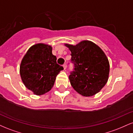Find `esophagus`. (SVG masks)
Listing matches in <instances>:
<instances>
[{
	"instance_id": "obj_1",
	"label": "esophagus",
	"mask_w": 133,
	"mask_h": 133,
	"mask_svg": "<svg viewBox=\"0 0 133 133\" xmlns=\"http://www.w3.org/2000/svg\"><path fill=\"white\" fill-rule=\"evenodd\" d=\"M63 68H64V69H66V68H67V64H64L63 65Z\"/></svg>"
}]
</instances>
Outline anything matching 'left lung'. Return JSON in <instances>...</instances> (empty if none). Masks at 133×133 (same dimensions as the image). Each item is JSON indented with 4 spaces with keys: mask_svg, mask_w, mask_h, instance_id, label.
<instances>
[{
    "mask_svg": "<svg viewBox=\"0 0 133 133\" xmlns=\"http://www.w3.org/2000/svg\"><path fill=\"white\" fill-rule=\"evenodd\" d=\"M65 45L71 52L74 66L69 76L72 87L86 97L99 92L108 82L109 73V61L103 50L89 41Z\"/></svg>",
    "mask_w": 133,
    "mask_h": 133,
    "instance_id": "8db88e82",
    "label": "left lung"
}]
</instances>
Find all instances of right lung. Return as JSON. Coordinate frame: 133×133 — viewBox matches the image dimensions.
Returning <instances> with one entry per match:
<instances>
[{
	"mask_svg": "<svg viewBox=\"0 0 133 133\" xmlns=\"http://www.w3.org/2000/svg\"><path fill=\"white\" fill-rule=\"evenodd\" d=\"M52 49L47 44H35L29 49L21 61L20 74L23 83L36 95L49 92L54 86L56 76L64 69L57 64Z\"/></svg>",
	"mask_w": 133,
	"mask_h": 133,
	"instance_id": "1",
	"label": "right lung"
}]
</instances>
